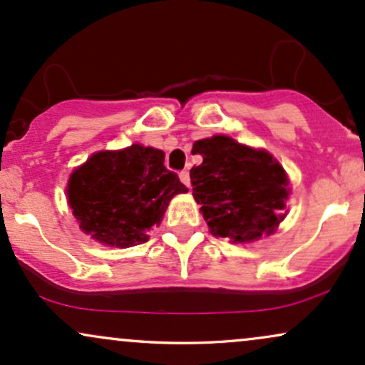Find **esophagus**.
<instances>
[{"label": "esophagus", "instance_id": "obj_1", "mask_svg": "<svg viewBox=\"0 0 365 365\" xmlns=\"http://www.w3.org/2000/svg\"><path fill=\"white\" fill-rule=\"evenodd\" d=\"M179 179H181V182L184 184V186H187V187L191 186L190 173H187V170H181V173H179Z\"/></svg>", "mask_w": 365, "mask_h": 365}]
</instances>
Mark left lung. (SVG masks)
Segmentation results:
<instances>
[{"label": "left lung", "mask_w": 365, "mask_h": 365, "mask_svg": "<svg viewBox=\"0 0 365 365\" xmlns=\"http://www.w3.org/2000/svg\"><path fill=\"white\" fill-rule=\"evenodd\" d=\"M192 153L203 158L190 178L210 232L234 242L275 232L289 198L287 174L275 158L229 136L195 141Z\"/></svg>", "instance_id": "left-lung-1"}]
</instances>
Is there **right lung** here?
<instances>
[{
    "label": "right lung",
    "mask_w": 365,
    "mask_h": 365,
    "mask_svg": "<svg viewBox=\"0 0 365 365\" xmlns=\"http://www.w3.org/2000/svg\"><path fill=\"white\" fill-rule=\"evenodd\" d=\"M164 157L162 150L141 145L93 153L71 174L66 190L80 229L107 246L147 242L169 201L187 191Z\"/></svg>",
    "instance_id": "add662e5"
}]
</instances>
